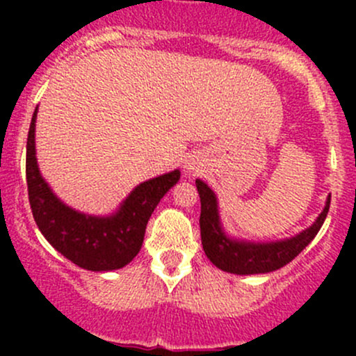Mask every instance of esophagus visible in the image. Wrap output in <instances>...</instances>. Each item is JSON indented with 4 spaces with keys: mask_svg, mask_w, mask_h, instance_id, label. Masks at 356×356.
Wrapping results in <instances>:
<instances>
[{
    "mask_svg": "<svg viewBox=\"0 0 356 356\" xmlns=\"http://www.w3.org/2000/svg\"><path fill=\"white\" fill-rule=\"evenodd\" d=\"M188 170L189 172H196V170H198V165L193 163V161H189V163H188Z\"/></svg>",
    "mask_w": 356,
    "mask_h": 356,
    "instance_id": "1",
    "label": "esophagus"
}]
</instances>
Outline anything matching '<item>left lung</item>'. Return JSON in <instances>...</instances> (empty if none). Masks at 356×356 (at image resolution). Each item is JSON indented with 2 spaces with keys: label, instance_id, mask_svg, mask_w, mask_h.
Returning a JSON list of instances; mask_svg holds the SVG:
<instances>
[{
  "label": "left lung",
  "instance_id": "8db88e82",
  "mask_svg": "<svg viewBox=\"0 0 356 356\" xmlns=\"http://www.w3.org/2000/svg\"><path fill=\"white\" fill-rule=\"evenodd\" d=\"M196 188H198L201 200L200 229L204 254L215 267L238 275L267 274L294 260L321 231L327 217L329 204H331V196H329L324 210L314 222V225L293 238L272 243H250L232 239L225 234L220 225L215 193L200 179H196Z\"/></svg>",
  "mask_w": 356,
  "mask_h": 356
}]
</instances>
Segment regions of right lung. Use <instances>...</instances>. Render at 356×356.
I'll list each match as a JSON object with an SVG mask.
<instances>
[{"label":"right lung","mask_w":356,"mask_h":356,"mask_svg":"<svg viewBox=\"0 0 356 356\" xmlns=\"http://www.w3.org/2000/svg\"><path fill=\"white\" fill-rule=\"evenodd\" d=\"M35 117L38 108L29 127L25 174L29 203L39 231L56 251L86 270L108 272L125 267L141 250L153 210L179 181L181 172L172 170L139 184L110 217L81 213L56 198L39 172Z\"/></svg>","instance_id":"add662e5"}]
</instances>
